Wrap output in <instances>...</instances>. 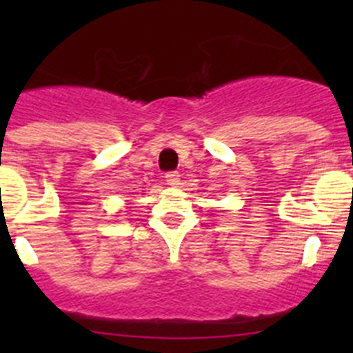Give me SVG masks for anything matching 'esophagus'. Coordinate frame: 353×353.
I'll list each match as a JSON object with an SVG mask.
<instances>
[{
	"mask_svg": "<svg viewBox=\"0 0 353 353\" xmlns=\"http://www.w3.org/2000/svg\"><path fill=\"white\" fill-rule=\"evenodd\" d=\"M164 179H166L168 185H171V187H179L180 185V173H179V171H170V173H166V176H164Z\"/></svg>",
	"mask_w": 353,
	"mask_h": 353,
	"instance_id": "34e87169",
	"label": "esophagus"
}]
</instances>
